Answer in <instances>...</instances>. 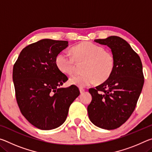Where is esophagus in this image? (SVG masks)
Wrapping results in <instances>:
<instances>
[{
    "label": "esophagus",
    "instance_id": "esophagus-1",
    "mask_svg": "<svg viewBox=\"0 0 152 152\" xmlns=\"http://www.w3.org/2000/svg\"><path fill=\"white\" fill-rule=\"evenodd\" d=\"M84 91H85V90H84V88H80V93H81V94L83 93V92H84Z\"/></svg>",
    "mask_w": 152,
    "mask_h": 152
}]
</instances>
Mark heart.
I'll return each mask as SVG.
<instances>
[{
  "instance_id": "heart-1",
  "label": "heart",
  "mask_w": 152,
  "mask_h": 152,
  "mask_svg": "<svg viewBox=\"0 0 152 152\" xmlns=\"http://www.w3.org/2000/svg\"><path fill=\"white\" fill-rule=\"evenodd\" d=\"M73 56L61 51L56 58V64L61 72L71 75L75 71V60L85 61L83 74H76L69 80L70 84L83 88L104 82L111 75L115 68L114 56L101 45L90 42H84L72 48Z\"/></svg>"
}]
</instances>
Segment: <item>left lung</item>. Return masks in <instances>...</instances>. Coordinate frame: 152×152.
Returning a JSON list of instances; mask_svg holds the SVG:
<instances>
[{"label": "left lung", "instance_id": "obj_1", "mask_svg": "<svg viewBox=\"0 0 152 152\" xmlns=\"http://www.w3.org/2000/svg\"><path fill=\"white\" fill-rule=\"evenodd\" d=\"M94 42L111 50L115 68L106 81L89 89L92 101L87 108L88 117L97 127L115 129L126 122L137 104L144 83L142 63L122 38L110 36Z\"/></svg>", "mask_w": 152, "mask_h": 152}]
</instances>
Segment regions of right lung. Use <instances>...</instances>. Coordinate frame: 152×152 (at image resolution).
Instances as JSON below:
<instances>
[{
	"label": "right lung",
	"mask_w": 152,
	"mask_h": 152,
	"mask_svg": "<svg viewBox=\"0 0 152 152\" xmlns=\"http://www.w3.org/2000/svg\"><path fill=\"white\" fill-rule=\"evenodd\" d=\"M68 46L67 41L43 39L20 51L12 70L17 102L22 115L42 130L60 127L70 104L79 96L78 87L61 88L68 77L56 64L58 53Z\"/></svg>",
	"instance_id": "right-lung-1"
}]
</instances>
